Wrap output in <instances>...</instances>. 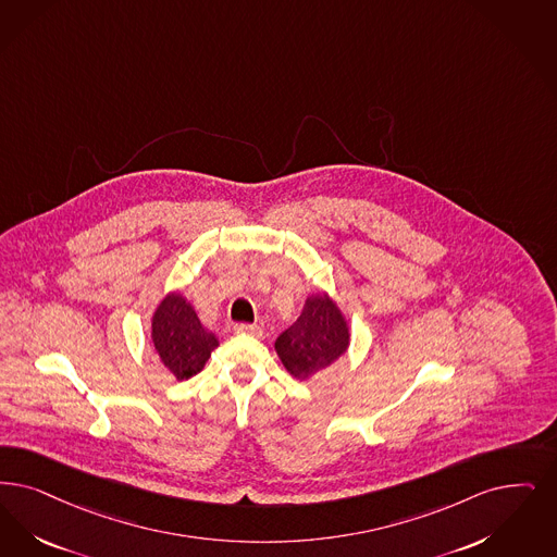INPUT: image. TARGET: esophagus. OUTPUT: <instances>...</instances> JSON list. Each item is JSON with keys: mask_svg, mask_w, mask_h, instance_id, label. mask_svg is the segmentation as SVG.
I'll list each match as a JSON object with an SVG mask.
<instances>
[{"mask_svg": "<svg viewBox=\"0 0 557 557\" xmlns=\"http://www.w3.org/2000/svg\"><path fill=\"white\" fill-rule=\"evenodd\" d=\"M234 332H236V334L255 335V337H261V335H263L261 327L250 325V323H236V325H234Z\"/></svg>", "mask_w": 557, "mask_h": 557, "instance_id": "34e87169", "label": "esophagus"}]
</instances>
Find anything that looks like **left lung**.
I'll return each instance as SVG.
<instances>
[{"label": "left lung", "instance_id": "1", "mask_svg": "<svg viewBox=\"0 0 557 557\" xmlns=\"http://www.w3.org/2000/svg\"><path fill=\"white\" fill-rule=\"evenodd\" d=\"M348 344L350 330L346 317L321 292L307 298L296 323L275 339V352L292 377L305 381L334 364L348 350Z\"/></svg>", "mask_w": 557, "mask_h": 557}]
</instances>
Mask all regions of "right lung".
Returning a JSON list of instances; mask_svg holds the SVG:
<instances>
[{
    "label": "right lung",
    "instance_id": "add662e5",
    "mask_svg": "<svg viewBox=\"0 0 557 557\" xmlns=\"http://www.w3.org/2000/svg\"><path fill=\"white\" fill-rule=\"evenodd\" d=\"M151 339L163 367L178 381L200 373L220 346L215 334L202 327L197 311L178 292H170L157 305Z\"/></svg>",
    "mask_w": 557,
    "mask_h": 557
}]
</instances>
